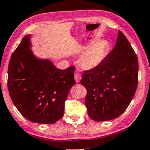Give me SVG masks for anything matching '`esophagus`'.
<instances>
[{"label": "esophagus", "instance_id": "esophagus-1", "mask_svg": "<svg viewBox=\"0 0 150 150\" xmlns=\"http://www.w3.org/2000/svg\"><path fill=\"white\" fill-rule=\"evenodd\" d=\"M81 78H82V76H81V75L79 73H77V72H75V80L76 81L77 83H78L79 82H80Z\"/></svg>", "mask_w": 150, "mask_h": 150}]
</instances>
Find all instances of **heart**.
I'll list each match as a JSON object with an SVG mask.
<instances>
[{
	"label": "heart",
	"mask_w": 150,
	"mask_h": 150,
	"mask_svg": "<svg viewBox=\"0 0 150 150\" xmlns=\"http://www.w3.org/2000/svg\"><path fill=\"white\" fill-rule=\"evenodd\" d=\"M108 51V44L103 39L96 40L91 43L81 53L79 63L82 68L90 70L100 65L106 58Z\"/></svg>",
	"instance_id": "1"
}]
</instances>
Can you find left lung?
<instances>
[{
	"label": "left lung",
	"instance_id": "left-lung-1",
	"mask_svg": "<svg viewBox=\"0 0 150 150\" xmlns=\"http://www.w3.org/2000/svg\"><path fill=\"white\" fill-rule=\"evenodd\" d=\"M88 116L95 121L120 116L128 108L138 84V60L125 35L118 32L116 46L100 65L84 71Z\"/></svg>",
	"mask_w": 150,
	"mask_h": 150
}]
</instances>
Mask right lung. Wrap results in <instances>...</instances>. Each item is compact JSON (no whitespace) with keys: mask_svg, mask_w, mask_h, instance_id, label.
<instances>
[{"mask_svg":"<svg viewBox=\"0 0 150 150\" xmlns=\"http://www.w3.org/2000/svg\"><path fill=\"white\" fill-rule=\"evenodd\" d=\"M26 35L10 58L8 88L15 107L27 120L51 124L63 117L65 101L75 84V67L56 68L49 60L39 59Z\"/></svg>","mask_w":150,"mask_h":150,"instance_id":"obj_1","label":"right lung"}]
</instances>
